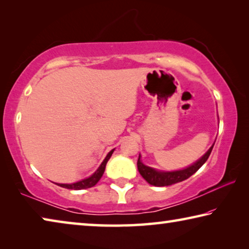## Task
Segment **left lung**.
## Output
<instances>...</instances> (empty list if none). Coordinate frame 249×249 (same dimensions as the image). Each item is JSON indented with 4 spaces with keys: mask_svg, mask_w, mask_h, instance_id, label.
I'll return each instance as SVG.
<instances>
[{
    "mask_svg": "<svg viewBox=\"0 0 249 249\" xmlns=\"http://www.w3.org/2000/svg\"><path fill=\"white\" fill-rule=\"evenodd\" d=\"M213 146L206 151V153L202 156V157L196 161L193 165L184 168L182 170H176V171H158L154 169V168L148 167L144 165L141 160V155L137 160V168L140 174L142 175L147 182L155 187H166V185H171L175 183L181 182L185 179H188L189 177H191L193 174L200 169L203 166V163L208 160L211 151L213 149Z\"/></svg>",
    "mask_w": 249,
    "mask_h": 249,
    "instance_id": "obj_1",
    "label": "left lung"
}]
</instances>
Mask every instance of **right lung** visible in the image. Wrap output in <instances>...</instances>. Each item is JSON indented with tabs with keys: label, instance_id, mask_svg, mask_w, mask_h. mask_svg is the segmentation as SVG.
<instances>
[{
	"label": "right lung",
	"instance_id": "1",
	"mask_svg": "<svg viewBox=\"0 0 249 249\" xmlns=\"http://www.w3.org/2000/svg\"><path fill=\"white\" fill-rule=\"evenodd\" d=\"M113 151H114V149H112L111 151H109L107 157H105V159L103 160V162L101 163V166L98 168V170H96L91 177H89V178L83 179L81 181H78V182H75V183H70V184L57 183V184L60 185V187H62V188L71 189V190H82V189H88V188L94 187V185L99 182L101 177L103 176L104 170H105V166H107V162L108 161V159L111 158Z\"/></svg>",
	"mask_w": 249,
	"mask_h": 249
}]
</instances>
